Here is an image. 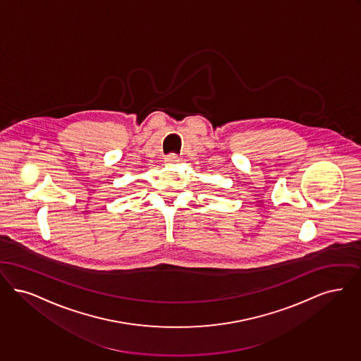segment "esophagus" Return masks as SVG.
<instances>
[{"mask_svg":"<svg viewBox=\"0 0 361 361\" xmlns=\"http://www.w3.org/2000/svg\"><path fill=\"white\" fill-rule=\"evenodd\" d=\"M180 160V157H178L176 154H170L166 157V161L167 163H178Z\"/></svg>","mask_w":361,"mask_h":361,"instance_id":"1","label":"esophagus"}]
</instances>
